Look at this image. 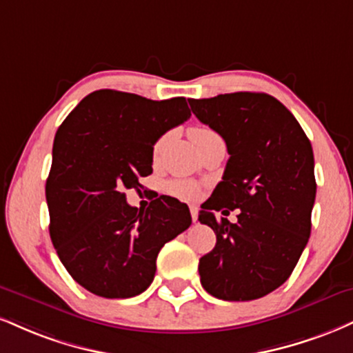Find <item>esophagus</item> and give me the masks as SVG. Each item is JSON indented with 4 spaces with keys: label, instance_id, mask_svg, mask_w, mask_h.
Returning <instances> with one entry per match:
<instances>
[{
    "label": "esophagus",
    "instance_id": "esophagus-1",
    "mask_svg": "<svg viewBox=\"0 0 353 353\" xmlns=\"http://www.w3.org/2000/svg\"><path fill=\"white\" fill-rule=\"evenodd\" d=\"M189 210H190V217H192L194 222H197V219H199V210H197V207L190 205Z\"/></svg>",
    "mask_w": 353,
    "mask_h": 353
}]
</instances>
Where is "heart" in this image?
<instances>
[{
    "instance_id": "1",
    "label": "heart",
    "mask_w": 353,
    "mask_h": 353,
    "mask_svg": "<svg viewBox=\"0 0 353 353\" xmlns=\"http://www.w3.org/2000/svg\"><path fill=\"white\" fill-rule=\"evenodd\" d=\"M189 134H190V139L195 143V146L201 148L203 146L205 143H209L210 139H215V138H220V136L215 133L214 130L209 128V126H203V125H195L192 128L189 130ZM165 143V138H159L158 141L154 144V156H158L161 150H163ZM168 192L174 195V197L177 199H182V201H194V199H197L199 195H201V185L197 184V182H192V181H185V179H176V181H171L168 182Z\"/></svg>"
}]
</instances>
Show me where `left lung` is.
Returning a JSON list of instances; mask_svg holds the SVG:
<instances>
[{
  "label": "left lung",
  "mask_w": 353,
  "mask_h": 353,
  "mask_svg": "<svg viewBox=\"0 0 353 353\" xmlns=\"http://www.w3.org/2000/svg\"><path fill=\"white\" fill-rule=\"evenodd\" d=\"M203 125L225 139L230 158L202 203L201 223L217 243L199 261L201 283L223 301H252L290 278L311 235L316 177L311 141L279 100L236 92L189 100ZM240 208L235 224L215 211Z\"/></svg>",
  "instance_id": "obj_1"
}]
</instances>
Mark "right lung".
<instances>
[{
    "mask_svg": "<svg viewBox=\"0 0 353 353\" xmlns=\"http://www.w3.org/2000/svg\"><path fill=\"white\" fill-rule=\"evenodd\" d=\"M190 118L184 97L150 100L134 93L92 92L54 138L46 182L49 233L62 265L85 290L125 299L150 288L156 258L192 223L189 207L161 195L146 210L126 202L152 172V146Z\"/></svg>",
    "mask_w": 353,
    "mask_h": 353,
    "instance_id": "add662e5",
    "label": "right lung"
}]
</instances>
